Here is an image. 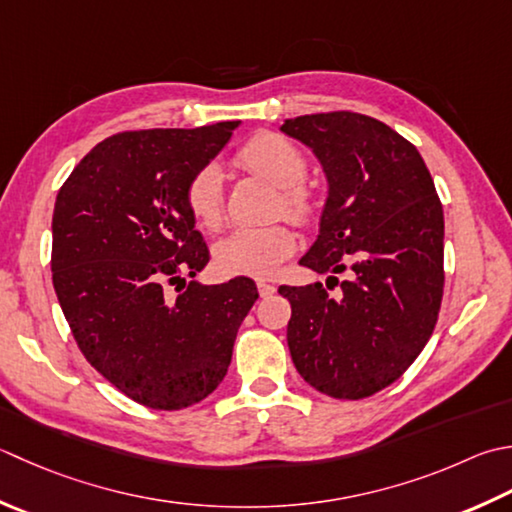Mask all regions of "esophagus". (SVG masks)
I'll list each match as a JSON object with an SVG mask.
<instances>
[{
  "instance_id": "1",
  "label": "esophagus",
  "mask_w": 512,
  "mask_h": 512,
  "mask_svg": "<svg viewBox=\"0 0 512 512\" xmlns=\"http://www.w3.org/2000/svg\"><path fill=\"white\" fill-rule=\"evenodd\" d=\"M257 290H259V295H262L264 299L266 297H270V295H275V286L273 284H268V282H262V279H259V282H257Z\"/></svg>"
}]
</instances>
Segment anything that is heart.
<instances>
[{"label": "heart", "instance_id": "b5f03b06", "mask_svg": "<svg viewBox=\"0 0 512 512\" xmlns=\"http://www.w3.org/2000/svg\"><path fill=\"white\" fill-rule=\"evenodd\" d=\"M237 164L250 175L277 188V206L297 219H306L313 210L310 195L302 188L306 159L293 142L275 133H262L246 142L237 153ZM186 206L197 224L217 228L222 222V173L206 166L186 186ZM295 250L293 228L275 222L266 226H242L219 239L215 264L224 275L268 277Z\"/></svg>", "mask_w": 512, "mask_h": 512}]
</instances>
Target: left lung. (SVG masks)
I'll list each match as a JSON object with an SVG mask.
<instances>
[{"label": "left lung", "instance_id": "left-lung-1", "mask_svg": "<svg viewBox=\"0 0 512 512\" xmlns=\"http://www.w3.org/2000/svg\"><path fill=\"white\" fill-rule=\"evenodd\" d=\"M313 150L328 197L299 264L346 273L339 295L315 282L279 286L293 308L288 348L319 393L364 399L406 373L433 335L444 295V210L419 150L368 115L286 119Z\"/></svg>", "mask_w": 512, "mask_h": 512}]
</instances>
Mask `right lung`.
<instances>
[{
    "label": "right lung",
    "mask_w": 512,
    "mask_h": 512,
    "mask_svg": "<svg viewBox=\"0 0 512 512\" xmlns=\"http://www.w3.org/2000/svg\"><path fill=\"white\" fill-rule=\"evenodd\" d=\"M237 126L113 135L57 193L50 268L59 306L90 366L148 408H188L213 393L259 297L248 277L195 279L210 255L186 186Z\"/></svg>",
    "instance_id": "right-lung-1"
}]
</instances>
